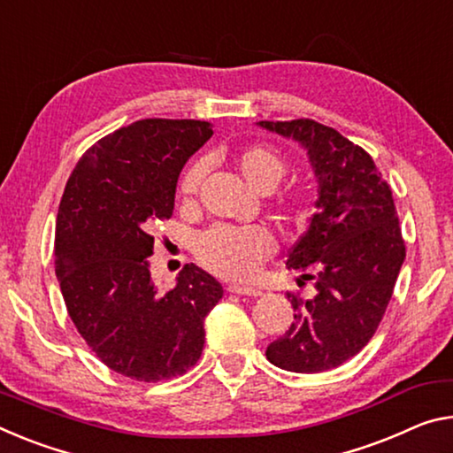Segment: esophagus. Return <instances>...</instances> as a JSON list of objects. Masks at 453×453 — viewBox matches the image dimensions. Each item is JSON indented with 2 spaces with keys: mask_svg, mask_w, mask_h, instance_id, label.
I'll return each mask as SVG.
<instances>
[{
  "mask_svg": "<svg viewBox=\"0 0 453 453\" xmlns=\"http://www.w3.org/2000/svg\"><path fill=\"white\" fill-rule=\"evenodd\" d=\"M227 290L232 294H240V296H262V290L252 288V286H238V284H232L227 286Z\"/></svg>",
  "mask_w": 453,
  "mask_h": 453,
  "instance_id": "esophagus-1",
  "label": "esophagus"
}]
</instances>
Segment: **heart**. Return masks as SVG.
I'll return each mask as SVG.
<instances>
[{
  "instance_id": "obj_1",
  "label": "heart",
  "mask_w": 453,
  "mask_h": 453,
  "mask_svg": "<svg viewBox=\"0 0 453 453\" xmlns=\"http://www.w3.org/2000/svg\"><path fill=\"white\" fill-rule=\"evenodd\" d=\"M235 165H238L242 177L254 189L262 193L274 189L286 175V161L274 149L264 145H250L242 149L235 157ZM203 175V163L197 161L189 165L181 177V183H179V193L185 199L196 196ZM282 205L288 207V210H296L300 205V197H284ZM196 254L199 262L218 276L246 280L254 274L257 265L270 257L272 240L260 227L215 226L196 240Z\"/></svg>"
}]
</instances>
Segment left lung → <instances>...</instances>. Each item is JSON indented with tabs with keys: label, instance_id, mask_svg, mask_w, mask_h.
Instances as JSON below:
<instances>
[{
	"label": "left lung",
	"instance_id": "1",
	"mask_svg": "<svg viewBox=\"0 0 453 453\" xmlns=\"http://www.w3.org/2000/svg\"><path fill=\"white\" fill-rule=\"evenodd\" d=\"M257 125L303 145L319 183L317 213L286 260L314 296L288 292L294 322L265 357L292 372L334 369L375 334L405 260L391 189L367 150L334 128L311 119Z\"/></svg>",
	"mask_w": 453,
	"mask_h": 453
}]
</instances>
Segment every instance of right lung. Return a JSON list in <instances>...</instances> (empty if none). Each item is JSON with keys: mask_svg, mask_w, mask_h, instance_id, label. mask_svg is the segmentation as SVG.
Returning a JSON list of instances; mask_svg holds the SVG:
<instances>
[{"mask_svg": "<svg viewBox=\"0 0 453 453\" xmlns=\"http://www.w3.org/2000/svg\"><path fill=\"white\" fill-rule=\"evenodd\" d=\"M211 134L205 120H136L86 150L60 201L54 256L70 319L106 367L136 381L193 367L203 320L224 296L196 264L159 294L147 262L157 221L173 215L183 165Z\"/></svg>", "mask_w": 453, "mask_h": 453, "instance_id": "add662e5", "label": "right lung"}]
</instances>
